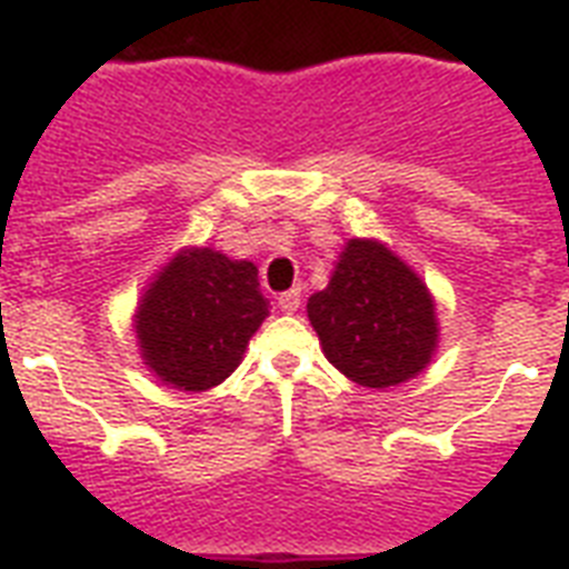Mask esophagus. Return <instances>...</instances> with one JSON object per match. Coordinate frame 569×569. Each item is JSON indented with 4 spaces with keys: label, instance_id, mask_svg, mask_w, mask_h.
Masks as SVG:
<instances>
[{
    "label": "esophagus",
    "instance_id": "34e87169",
    "mask_svg": "<svg viewBox=\"0 0 569 569\" xmlns=\"http://www.w3.org/2000/svg\"><path fill=\"white\" fill-rule=\"evenodd\" d=\"M277 307L283 312L298 310V307H301V289H289V292L280 295V298H277Z\"/></svg>",
    "mask_w": 569,
    "mask_h": 569
}]
</instances>
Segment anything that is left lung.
Instances as JSON below:
<instances>
[{
  "label": "left lung",
  "mask_w": 569,
  "mask_h": 569,
  "mask_svg": "<svg viewBox=\"0 0 569 569\" xmlns=\"http://www.w3.org/2000/svg\"><path fill=\"white\" fill-rule=\"evenodd\" d=\"M321 351L360 387L387 389L416 378L437 351L428 286L375 239H351L328 289L307 301Z\"/></svg>",
  "instance_id": "8db88e82"
}]
</instances>
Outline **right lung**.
<instances>
[{
	"label": "right lung",
	"mask_w": 569,
	"mask_h": 569,
	"mask_svg": "<svg viewBox=\"0 0 569 569\" xmlns=\"http://www.w3.org/2000/svg\"><path fill=\"white\" fill-rule=\"evenodd\" d=\"M268 316L257 266L221 250H180L159 271L136 316L141 357L164 383L186 392L218 387L236 372Z\"/></svg>",
	"instance_id": "add662e5"
}]
</instances>
